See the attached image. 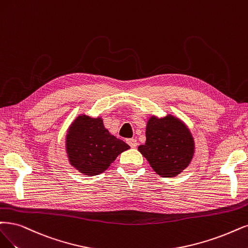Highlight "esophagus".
<instances>
[{
    "label": "esophagus",
    "instance_id": "obj_1",
    "mask_svg": "<svg viewBox=\"0 0 248 248\" xmlns=\"http://www.w3.org/2000/svg\"><path fill=\"white\" fill-rule=\"evenodd\" d=\"M126 143L129 144L132 148H136V147H137V145H138V142H137V140H136V139H134V138H132V139H127V140H126Z\"/></svg>",
    "mask_w": 248,
    "mask_h": 248
}]
</instances>
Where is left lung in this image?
Wrapping results in <instances>:
<instances>
[{"label":"left lung","instance_id":"obj_1","mask_svg":"<svg viewBox=\"0 0 248 248\" xmlns=\"http://www.w3.org/2000/svg\"><path fill=\"white\" fill-rule=\"evenodd\" d=\"M138 150L152 169L163 178L184 170L193 157L194 141L181 121L171 115L151 117L146 126V143Z\"/></svg>","mask_w":248,"mask_h":248}]
</instances>
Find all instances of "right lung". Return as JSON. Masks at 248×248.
Listing matches in <instances>:
<instances>
[{"label":"right lung","instance_id":"obj_1","mask_svg":"<svg viewBox=\"0 0 248 248\" xmlns=\"http://www.w3.org/2000/svg\"><path fill=\"white\" fill-rule=\"evenodd\" d=\"M130 148L110 135L101 118L78 116L66 135V150L72 167L87 176L100 175L122 152Z\"/></svg>","mask_w":248,"mask_h":248}]
</instances>
